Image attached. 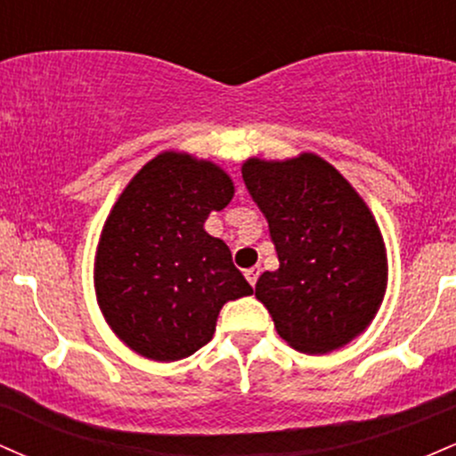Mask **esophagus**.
Here are the masks:
<instances>
[{
	"mask_svg": "<svg viewBox=\"0 0 456 456\" xmlns=\"http://www.w3.org/2000/svg\"><path fill=\"white\" fill-rule=\"evenodd\" d=\"M244 276H246V281H248L250 285L255 287V282H257V276H259V268H248V270H244Z\"/></svg>",
	"mask_w": 456,
	"mask_h": 456,
	"instance_id": "34e87169",
	"label": "esophagus"
}]
</instances>
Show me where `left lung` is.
Returning <instances> with one entry per match:
<instances>
[{"label": "left lung", "instance_id": "obj_1", "mask_svg": "<svg viewBox=\"0 0 456 456\" xmlns=\"http://www.w3.org/2000/svg\"><path fill=\"white\" fill-rule=\"evenodd\" d=\"M242 177L268 218L279 270L255 297L302 354H330L364 332L388 287V255L373 212L337 167L313 151L246 159Z\"/></svg>", "mask_w": 456, "mask_h": 456}]
</instances>
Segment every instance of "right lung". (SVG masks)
<instances>
[{
    "mask_svg": "<svg viewBox=\"0 0 456 456\" xmlns=\"http://www.w3.org/2000/svg\"><path fill=\"white\" fill-rule=\"evenodd\" d=\"M216 162L167 150L145 162L113 203L94 257L104 322L154 362L195 354L229 300L253 294L232 250L203 229L233 199Z\"/></svg>",
    "mask_w": 456,
    "mask_h": 456,
    "instance_id": "obj_1",
    "label": "right lung"
}]
</instances>
